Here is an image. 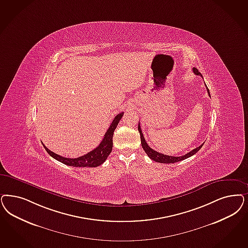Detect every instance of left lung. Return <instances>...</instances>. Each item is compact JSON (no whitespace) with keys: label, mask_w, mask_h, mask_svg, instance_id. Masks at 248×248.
<instances>
[{"label":"left lung","mask_w":248,"mask_h":248,"mask_svg":"<svg viewBox=\"0 0 248 248\" xmlns=\"http://www.w3.org/2000/svg\"><path fill=\"white\" fill-rule=\"evenodd\" d=\"M192 70H193L194 74H196V75H199V76H202V75L199 72V70H198L196 68H192ZM206 87H207V86H206ZM207 92H208L209 96L211 97V95H210V91H209V89H208V88H207ZM138 131H139V133H140L141 145H142L143 149L145 150V152L147 154V155H148L152 160L155 161V162L165 163V164L179 162V161L184 160V159L188 158L189 156H191V155L196 154L197 152H198V151L202 147V145H203V144H202V145L198 146V147L194 148L193 150H191L190 152H188V153L184 155H181V156H172V155H168L161 154V153H159V152H156V151H155L154 149H152L149 145H147V143H146V141L145 140V137L143 136V133H142L141 127H140V124H138Z\"/></svg>","instance_id":"8db88e82"}]
</instances>
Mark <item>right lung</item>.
Returning a JSON list of instances; mask_svg holds the SVG:
<instances>
[{
  "mask_svg": "<svg viewBox=\"0 0 248 248\" xmlns=\"http://www.w3.org/2000/svg\"><path fill=\"white\" fill-rule=\"evenodd\" d=\"M123 115H124V112H120L114 117V119L112 120V122H111L110 127L105 133L104 137H103L102 142L100 143V145H98L95 149L92 150L91 152H89L88 154L84 155L82 156H78L77 158H68V157H64L60 155L52 152L47 147H46L45 145H43L44 147L52 157H54L58 161L63 163L65 165L71 166V167H78V168L98 167V166L102 165L107 159L109 155L111 154V149H112L113 132L117 127V124H118L120 120L122 119Z\"/></svg>",
  "mask_w": 248,
  "mask_h": 248,
  "instance_id": "add662e5",
  "label": "right lung"
}]
</instances>
